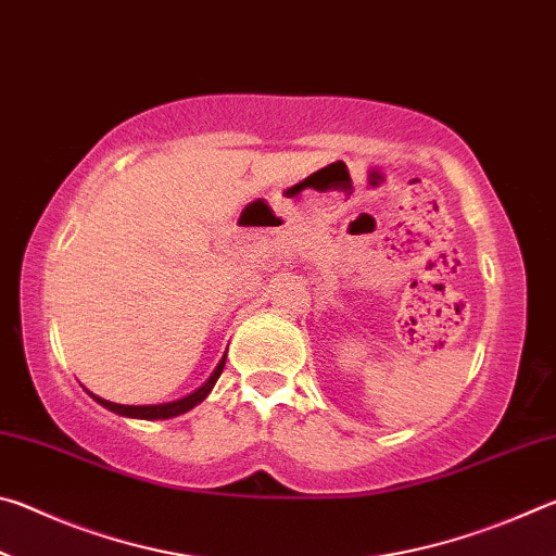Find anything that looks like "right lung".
<instances>
[{"label": "right lung", "instance_id": "1", "mask_svg": "<svg viewBox=\"0 0 556 556\" xmlns=\"http://www.w3.org/2000/svg\"><path fill=\"white\" fill-rule=\"evenodd\" d=\"M223 368H225V357L218 363V368L213 370V375L208 378V382L203 384V388H199L193 394H188V397H184V400H176V402H168V404H144V407H131V404L108 402V400H102V397H98V394H92V392H88V394H90V397L96 400V402H100L102 407H108L110 412H115V414H122V417H135V419H168V417H178V414L193 409L195 404L208 397V392L213 390L215 380L220 378Z\"/></svg>", "mask_w": 556, "mask_h": 556}]
</instances>
